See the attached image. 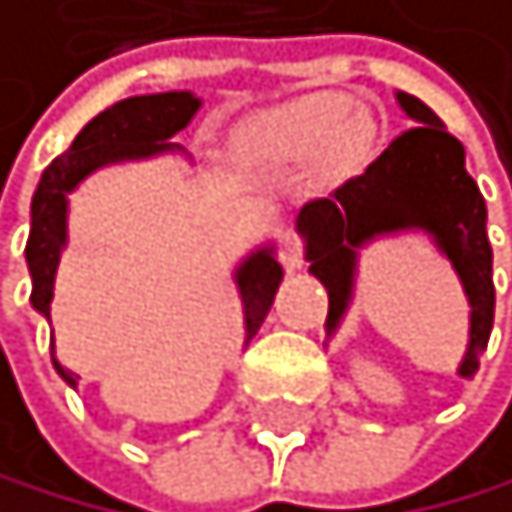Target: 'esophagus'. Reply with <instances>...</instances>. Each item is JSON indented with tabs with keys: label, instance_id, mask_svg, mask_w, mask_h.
Returning a JSON list of instances; mask_svg holds the SVG:
<instances>
[{
	"label": "esophagus",
	"instance_id": "obj_1",
	"mask_svg": "<svg viewBox=\"0 0 512 512\" xmlns=\"http://www.w3.org/2000/svg\"><path fill=\"white\" fill-rule=\"evenodd\" d=\"M281 262H285V269H291V272L304 266V240H300L294 231L281 234Z\"/></svg>",
	"mask_w": 512,
	"mask_h": 512
}]
</instances>
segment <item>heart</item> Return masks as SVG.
Instances as JSON below:
<instances>
[{
	"mask_svg": "<svg viewBox=\"0 0 512 512\" xmlns=\"http://www.w3.org/2000/svg\"><path fill=\"white\" fill-rule=\"evenodd\" d=\"M377 126L364 110H351V97L339 91H316L272 107L246 126L243 142L269 161H319L329 177H351L367 158Z\"/></svg>",
	"mask_w": 512,
	"mask_h": 512,
	"instance_id": "heart-1",
	"label": "heart"
}]
</instances>
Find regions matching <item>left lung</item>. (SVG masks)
<instances>
[{
	"label": "left lung",
	"instance_id": "obj_1",
	"mask_svg": "<svg viewBox=\"0 0 512 512\" xmlns=\"http://www.w3.org/2000/svg\"><path fill=\"white\" fill-rule=\"evenodd\" d=\"M396 104L415 126L361 177H351L329 199L300 208L297 234L304 237L310 272L329 291L326 335L339 329L348 313L367 243L415 231L431 237L469 300V345L456 373L472 380L494 326V253L485 196L465 170L462 142L446 132L440 116L405 91H396Z\"/></svg>",
	"mask_w": 512,
	"mask_h": 512
}]
</instances>
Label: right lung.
I'll list each match as a JSON object with an SVG mask.
<instances>
[{"label":"right lung","instance_id":"add662e5","mask_svg":"<svg viewBox=\"0 0 512 512\" xmlns=\"http://www.w3.org/2000/svg\"><path fill=\"white\" fill-rule=\"evenodd\" d=\"M202 100L193 91H164V94H139L126 97L120 104L97 113L94 120L75 135L66 154L43 170V177L31 199V234H27L24 259L31 272V304L40 316L50 319L56 269L62 250L69 243V193H75L78 183H85L94 170L123 161H145L158 154L183 151V145H173L170 139L183 132L193 116L199 113ZM281 262L275 259V246H256L250 256L234 269V281L243 304V345L259 332L262 319L269 316L275 291L281 285ZM53 354V342H50ZM53 367L72 389L78 377L53 358Z\"/></svg>","mask_w":512,"mask_h":512}]
</instances>
